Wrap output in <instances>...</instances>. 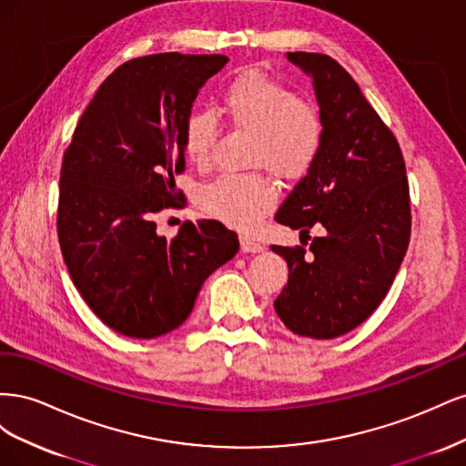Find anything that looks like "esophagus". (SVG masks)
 Returning <instances> with one entry per match:
<instances>
[{"instance_id": "34e87169", "label": "esophagus", "mask_w": 466, "mask_h": 466, "mask_svg": "<svg viewBox=\"0 0 466 466\" xmlns=\"http://www.w3.org/2000/svg\"><path fill=\"white\" fill-rule=\"evenodd\" d=\"M241 248H243V252H260L264 247L258 241H255L252 237L243 235L241 237Z\"/></svg>"}]
</instances>
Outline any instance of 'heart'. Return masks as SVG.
<instances>
[{
	"label": "heart",
	"mask_w": 466,
	"mask_h": 466,
	"mask_svg": "<svg viewBox=\"0 0 466 466\" xmlns=\"http://www.w3.org/2000/svg\"><path fill=\"white\" fill-rule=\"evenodd\" d=\"M221 112L252 134L248 167H266L279 178H301L311 171L322 147L319 112L279 83L258 72H245L228 83L219 98ZM218 134L216 118L192 112L182 126V153L188 163L206 167ZM276 202L270 180L258 173L221 175L200 192L209 216L237 229L257 228L260 216Z\"/></svg>",
	"instance_id": "1"
}]
</instances>
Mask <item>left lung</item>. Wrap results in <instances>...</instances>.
Masks as SVG:
<instances>
[{
    "label": "left lung",
    "mask_w": 466,
    "mask_h": 466,
    "mask_svg": "<svg viewBox=\"0 0 466 466\" xmlns=\"http://www.w3.org/2000/svg\"><path fill=\"white\" fill-rule=\"evenodd\" d=\"M286 56L313 79L322 147L276 214L299 229L303 247H272L289 268L274 309L291 332L330 340L375 311L402 264L410 241L406 167L397 137L340 64L324 54ZM313 224L323 237L305 249Z\"/></svg>",
    "instance_id": "obj_1"
}]
</instances>
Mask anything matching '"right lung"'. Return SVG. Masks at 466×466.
Wrapping results in <instances>:
<instances>
[{
	"label": "right lung",
	"mask_w": 466,
	"mask_h": 466,
	"mask_svg": "<svg viewBox=\"0 0 466 466\" xmlns=\"http://www.w3.org/2000/svg\"><path fill=\"white\" fill-rule=\"evenodd\" d=\"M228 56L151 54L116 67L83 112L60 173L58 238L74 286L108 329L157 338L192 313L204 281L238 250L216 219L157 235L177 206L182 126Z\"/></svg>",
	"instance_id": "obj_1"
}]
</instances>
